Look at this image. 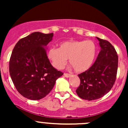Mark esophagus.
Returning a JSON list of instances; mask_svg holds the SVG:
<instances>
[{
  "label": "esophagus",
  "mask_w": 128,
  "mask_h": 128,
  "mask_svg": "<svg viewBox=\"0 0 128 128\" xmlns=\"http://www.w3.org/2000/svg\"><path fill=\"white\" fill-rule=\"evenodd\" d=\"M64 76L66 78H68V77H70V76H71V74H69V73H64Z\"/></svg>",
  "instance_id": "obj_1"
}]
</instances>
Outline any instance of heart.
<instances>
[{
    "label": "heart",
    "instance_id": "heart-1",
    "mask_svg": "<svg viewBox=\"0 0 128 128\" xmlns=\"http://www.w3.org/2000/svg\"><path fill=\"white\" fill-rule=\"evenodd\" d=\"M96 53V45L92 40H68L61 42L59 49L50 48L48 58L56 68H64L69 59L75 71L83 72L92 66Z\"/></svg>",
    "mask_w": 128,
    "mask_h": 128
}]
</instances>
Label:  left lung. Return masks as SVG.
I'll list each match as a JSON object with an SVG mask.
<instances>
[{
	"mask_svg": "<svg viewBox=\"0 0 128 128\" xmlns=\"http://www.w3.org/2000/svg\"><path fill=\"white\" fill-rule=\"evenodd\" d=\"M101 48L94 64L80 73V85L76 89L81 99L93 100L101 98L111 90L117 77L118 55L109 42L96 37Z\"/></svg>",
	"mask_w": 128,
	"mask_h": 128,
	"instance_id": "obj_1",
	"label": "left lung"
}]
</instances>
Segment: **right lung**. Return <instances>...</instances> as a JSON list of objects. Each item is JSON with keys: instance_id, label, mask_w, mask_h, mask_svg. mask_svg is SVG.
I'll list each match as a JSON object with an SVG mask.
<instances>
[{"instance_id": "add662e5", "label": "right lung", "mask_w": 128, "mask_h": 128, "mask_svg": "<svg viewBox=\"0 0 128 128\" xmlns=\"http://www.w3.org/2000/svg\"><path fill=\"white\" fill-rule=\"evenodd\" d=\"M54 34L36 32L17 42L10 60V73L20 94L30 100H40L52 90L56 80L63 74L50 62L44 47Z\"/></svg>"}]
</instances>
